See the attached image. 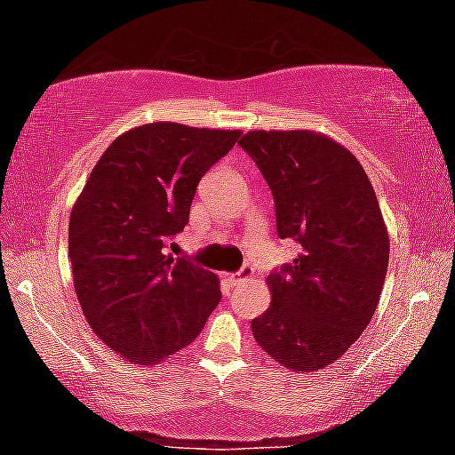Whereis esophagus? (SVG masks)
Segmentation results:
<instances>
[{"instance_id":"1","label":"esophagus","mask_w":455,"mask_h":455,"mask_svg":"<svg viewBox=\"0 0 455 455\" xmlns=\"http://www.w3.org/2000/svg\"><path fill=\"white\" fill-rule=\"evenodd\" d=\"M251 273H254L251 267H242V269H239L237 273H228L227 280H228V283H231V286H235V283H239V282H243V280H248V277H251Z\"/></svg>"}]
</instances>
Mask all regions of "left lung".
Returning <instances> with one entry per match:
<instances>
[{
	"instance_id": "obj_1",
	"label": "left lung",
	"mask_w": 455,
	"mask_h": 455,
	"mask_svg": "<svg viewBox=\"0 0 455 455\" xmlns=\"http://www.w3.org/2000/svg\"><path fill=\"white\" fill-rule=\"evenodd\" d=\"M275 201L277 235L297 259L267 277L271 305L251 320L256 343L294 371L337 363L377 309L390 239L371 180L352 152L314 131H248Z\"/></svg>"
}]
</instances>
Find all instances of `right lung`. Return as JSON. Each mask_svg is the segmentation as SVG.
<instances>
[{
    "label": "right lung",
    "instance_id": "add662e5",
    "mask_svg": "<svg viewBox=\"0 0 455 455\" xmlns=\"http://www.w3.org/2000/svg\"><path fill=\"white\" fill-rule=\"evenodd\" d=\"M242 131L150 123L103 152L69 216L74 288L120 358L156 364L193 343L220 303L218 277L165 248L188 224L196 184Z\"/></svg>",
    "mask_w": 455,
    "mask_h": 455
}]
</instances>
